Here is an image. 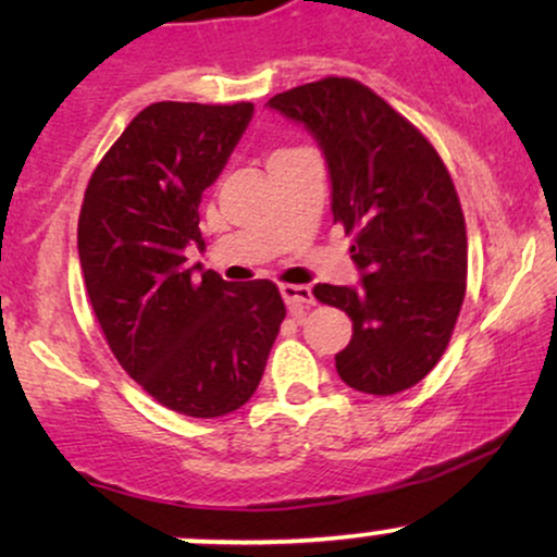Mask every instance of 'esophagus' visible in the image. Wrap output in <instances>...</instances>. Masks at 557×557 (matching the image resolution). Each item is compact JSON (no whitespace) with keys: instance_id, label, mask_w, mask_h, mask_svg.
Wrapping results in <instances>:
<instances>
[{"instance_id":"34e87169","label":"esophagus","mask_w":557,"mask_h":557,"mask_svg":"<svg viewBox=\"0 0 557 557\" xmlns=\"http://www.w3.org/2000/svg\"><path fill=\"white\" fill-rule=\"evenodd\" d=\"M280 293H283L285 304L290 309H298V306H311L314 304V296H311L309 285H280Z\"/></svg>"}]
</instances>
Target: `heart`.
<instances>
[{
	"label": "heart",
	"mask_w": 557,
	"mask_h": 557,
	"mask_svg": "<svg viewBox=\"0 0 557 557\" xmlns=\"http://www.w3.org/2000/svg\"><path fill=\"white\" fill-rule=\"evenodd\" d=\"M287 151H293V149H280V151H274V154H272L270 159H274V157H280V154H287Z\"/></svg>",
	"instance_id": "obj_1"
}]
</instances>
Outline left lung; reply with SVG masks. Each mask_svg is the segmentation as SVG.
Instances as JSON below:
<instances>
[{
  "mask_svg": "<svg viewBox=\"0 0 557 557\" xmlns=\"http://www.w3.org/2000/svg\"><path fill=\"white\" fill-rule=\"evenodd\" d=\"M270 107L314 133L332 220L354 235L361 285L314 287L354 322L337 374L359 393H403L445 354L466 296L469 243L450 172L417 125L354 78L296 86Z\"/></svg>",
  "mask_w": 557,
  "mask_h": 557,
  "instance_id": "obj_1",
  "label": "left lung"
}]
</instances>
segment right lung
Returning a JSON list of instances; mask_svg holds the SVG:
<instances>
[{
	"label": "right lung",
	"mask_w": 557,
	"mask_h": 557,
	"mask_svg": "<svg viewBox=\"0 0 557 557\" xmlns=\"http://www.w3.org/2000/svg\"><path fill=\"white\" fill-rule=\"evenodd\" d=\"M251 114V101L149 104L83 196L78 257L96 322L120 367L183 417H225L251 398L285 319L270 280H196L183 257L188 243L203 248L198 203Z\"/></svg>",
	"instance_id": "obj_1"
}]
</instances>
